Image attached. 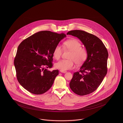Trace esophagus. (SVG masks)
I'll list each match as a JSON object with an SVG mask.
<instances>
[{
	"label": "esophagus",
	"mask_w": 123,
	"mask_h": 123,
	"mask_svg": "<svg viewBox=\"0 0 123 123\" xmlns=\"http://www.w3.org/2000/svg\"><path fill=\"white\" fill-rule=\"evenodd\" d=\"M60 72H62V73H66V72H67V71H65V70H60Z\"/></svg>",
	"instance_id": "esophagus-1"
}]
</instances>
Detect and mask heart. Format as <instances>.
Returning a JSON list of instances; mask_svg holds the SVG:
<instances>
[{
	"mask_svg": "<svg viewBox=\"0 0 123 123\" xmlns=\"http://www.w3.org/2000/svg\"><path fill=\"white\" fill-rule=\"evenodd\" d=\"M64 50H70L68 56L69 59L62 60L55 64V67L61 70H66L74 68L75 62L77 65L83 63L86 60L88 52L87 50L81 47V43L77 39H71L65 41L62 44ZM62 53V49L59 45L54 47L53 57L57 60L60 59Z\"/></svg>",
	"mask_w": 123,
	"mask_h": 123,
	"instance_id": "heart-1",
	"label": "heart"
}]
</instances>
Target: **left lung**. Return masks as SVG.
Instances as JSON below:
<instances>
[{
	"label": "left lung",
	"instance_id": "left-lung-1",
	"mask_svg": "<svg viewBox=\"0 0 123 123\" xmlns=\"http://www.w3.org/2000/svg\"><path fill=\"white\" fill-rule=\"evenodd\" d=\"M67 35L78 38L88 52L87 58L80 71L74 73L70 87L78 95H88L98 88L107 73V50L100 39L85 31L72 30Z\"/></svg>",
	"mask_w": 123,
	"mask_h": 123
}]
</instances>
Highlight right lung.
Segmentation results:
<instances>
[{
  "label": "right lung",
  "mask_w": 123,
  "mask_h": 123,
  "mask_svg": "<svg viewBox=\"0 0 123 123\" xmlns=\"http://www.w3.org/2000/svg\"><path fill=\"white\" fill-rule=\"evenodd\" d=\"M66 35L50 31L37 32L23 40L18 47L14 60L20 84L32 94L40 95L53 85L59 70L51 71L53 49Z\"/></svg>",
  "instance_id": "add662e5"
}]
</instances>
